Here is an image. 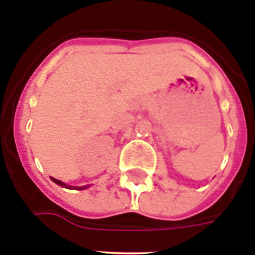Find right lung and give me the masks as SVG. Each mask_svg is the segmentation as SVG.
<instances>
[{"mask_svg": "<svg viewBox=\"0 0 255 255\" xmlns=\"http://www.w3.org/2000/svg\"><path fill=\"white\" fill-rule=\"evenodd\" d=\"M52 181H55L56 184H57V185H61V186H64V188H71V186H69V185H66V184H65V182H62V181H60V180H57V179H53V177H52ZM74 189H78V190H82V189H85L87 188V186H73Z\"/></svg>", "mask_w": 255, "mask_h": 255, "instance_id": "add662e5", "label": "right lung"}]
</instances>
